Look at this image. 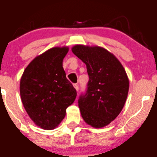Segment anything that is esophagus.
I'll return each mask as SVG.
<instances>
[{"mask_svg": "<svg viewBox=\"0 0 157 157\" xmlns=\"http://www.w3.org/2000/svg\"><path fill=\"white\" fill-rule=\"evenodd\" d=\"M74 87H75V89H76L77 91H78V90H79V86H78V84H74Z\"/></svg>", "mask_w": 157, "mask_h": 157, "instance_id": "obj_1", "label": "esophagus"}]
</instances>
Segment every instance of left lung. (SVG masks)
<instances>
[{"instance_id":"obj_1","label":"left lung","mask_w":157,"mask_h":157,"mask_svg":"<svg viewBox=\"0 0 157 157\" xmlns=\"http://www.w3.org/2000/svg\"><path fill=\"white\" fill-rule=\"evenodd\" d=\"M72 52L86 65L89 77L78 105L84 121L94 128L109 125L121 112L129 89L123 66L114 55L99 46L76 45Z\"/></svg>"}]
</instances>
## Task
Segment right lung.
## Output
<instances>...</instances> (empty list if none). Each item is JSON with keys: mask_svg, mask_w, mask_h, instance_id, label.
Wrapping results in <instances>:
<instances>
[{"mask_svg": "<svg viewBox=\"0 0 157 157\" xmlns=\"http://www.w3.org/2000/svg\"><path fill=\"white\" fill-rule=\"evenodd\" d=\"M67 47H55L37 56L23 71L20 93L24 109L41 128H55L75 102L77 91L66 78L63 60Z\"/></svg>", "mask_w": 157, "mask_h": 157, "instance_id": "add662e5", "label": "right lung"}]
</instances>
